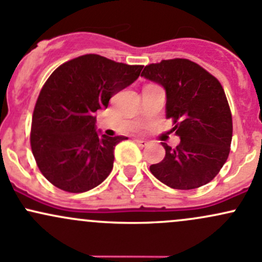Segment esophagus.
Wrapping results in <instances>:
<instances>
[{"label": "esophagus", "mask_w": 262, "mask_h": 262, "mask_svg": "<svg viewBox=\"0 0 262 262\" xmlns=\"http://www.w3.org/2000/svg\"><path fill=\"white\" fill-rule=\"evenodd\" d=\"M135 141H136L137 145L141 146V147H145V146H147V143H148L146 140H142V139H136Z\"/></svg>", "instance_id": "obj_1"}]
</instances>
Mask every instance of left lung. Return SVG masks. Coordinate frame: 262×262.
Wrapping results in <instances>:
<instances>
[{
    "instance_id": "obj_1",
    "label": "left lung",
    "mask_w": 262,
    "mask_h": 262,
    "mask_svg": "<svg viewBox=\"0 0 262 262\" xmlns=\"http://www.w3.org/2000/svg\"><path fill=\"white\" fill-rule=\"evenodd\" d=\"M141 76L166 90V119L181 139L176 147L162 142L166 155L151 173L176 190L204 186L220 172L230 154L232 116L220 81L187 58L162 60Z\"/></svg>"
}]
</instances>
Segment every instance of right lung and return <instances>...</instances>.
<instances>
[{
  "label": "right lung",
  "mask_w": 262,
  "mask_h": 262,
  "mask_svg": "<svg viewBox=\"0 0 262 262\" xmlns=\"http://www.w3.org/2000/svg\"><path fill=\"white\" fill-rule=\"evenodd\" d=\"M141 64L89 53L58 66L38 95L31 125V150L41 173L72 193L98 186L114 167V150L125 136L95 130L96 112L140 76Z\"/></svg>",
  "instance_id": "add662e5"
}]
</instances>
